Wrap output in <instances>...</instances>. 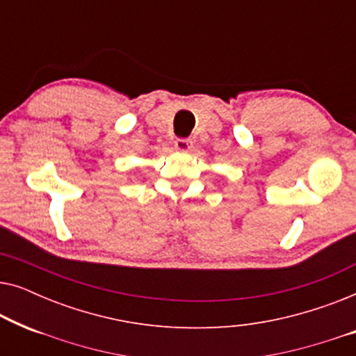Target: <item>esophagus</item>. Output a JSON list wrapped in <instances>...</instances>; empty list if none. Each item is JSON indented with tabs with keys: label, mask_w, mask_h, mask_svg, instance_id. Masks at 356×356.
Listing matches in <instances>:
<instances>
[{
	"label": "esophagus",
	"mask_w": 356,
	"mask_h": 356,
	"mask_svg": "<svg viewBox=\"0 0 356 356\" xmlns=\"http://www.w3.org/2000/svg\"><path fill=\"white\" fill-rule=\"evenodd\" d=\"M193 147L191 139H177L175 140V149L179 150V152H188Z\"/></svg>",
	"instance_id": "1"
}]
</instances>
